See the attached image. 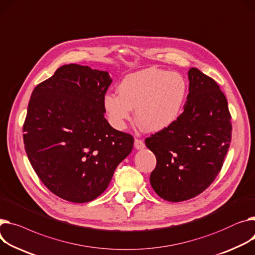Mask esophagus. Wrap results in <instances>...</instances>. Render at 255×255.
Returning a JSON list of instances; mask_svg holds the SVG:
<instances>
[{"label":"esophagus","mask_w":255,"mask_h":255,"mask_svg":"<svg viewBox=\"0 0 255 255\" xmlns=\"http://www.w3.org/2000/svg\"><path fill=\"white\" fill-rule=\"evenodd\" d=\"M134 147L136 148V149H142V148L145 147V145H144V143H143L142 140L136 138V139L134 140Z\"/></svg>","instance_id":"obj_1"}]
</instances>
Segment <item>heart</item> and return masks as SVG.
I'll return each instance as SVG.
<instances>
[{"label": "heart", "mask_w": 255, "mask_h": 255, "mask_svg": "<svg viewBox=\"0 0 255 255\" xmlns=\"http://www.w3.org/2000/svg\"><path fill=\"white\" fill-rule=\"evenodd\" d=\"M119 95L107 94L104 106L111 123L125 129L133 120L147 132L170 128L181 115L188 84L178 73L148 67L126 76L118 87Z\"/></svg>", "instance_id": "b5f03b06"}]
</instances>
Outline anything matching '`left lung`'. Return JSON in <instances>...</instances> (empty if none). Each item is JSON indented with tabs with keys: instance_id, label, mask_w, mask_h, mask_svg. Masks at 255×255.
Wrapping results in <instances>:
<instances>
[{
	"instance_id": "obj_1",
	"label": "left lung",
	"mask_w": 255,
	"mask_h": 255,
	"mask_svg": "<svg viewBox=\"0 0 255 255\" xmlns=\"http://www.w3.org/2000/svg\"><path fill=\"white\" fill-rule=\"evenodd\" d=\"M189 94L174 125L145 139L157 158L151 188L169 202L205 191L223 167L232 137L228 101L216 82L195 67L188 73Z\"/></svg>"
}]
</instances>
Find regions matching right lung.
I'll list each match as a JSON object with an SVG mask.
<instances>
[{
    "label": "right lung",
    "mask_w": 255,
    "mask_h": 255,
    "mask_svg": "<svg viewBox=\"0 0 255 255\" xmlns=\"http://www.w3.org/2000/svg\"><path fill=\"white\" fill-rule=\"evenodd\" d=\"M107 71L65 64L33 89L23 125L28 160L54 195L85 203L103 194L132 150L130 134L105 118Z\"/></svg>",
    "instance_id": "1"
}]
</instances>
